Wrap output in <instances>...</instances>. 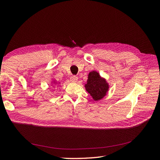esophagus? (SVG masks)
<instances>
[{
  "label": "esophagus",
  "mask_w": 160,
  "mask_h": 160,
  "mask_svg": "<svg viewBox=\"0 0 160 160\" xmlns=\"http://www.w3.org/2000/svg\"><path fill=\"white\" fill-rule=\"evenodd\" d=\"M70 80L72 81V82H76L77 81V80H78V77H77V76L75 75H72L70 77Z\"/></svg>",
  "instance_id": "esophagus-1"
}]
</instances>
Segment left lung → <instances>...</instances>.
<instances>
[{
  "label": "left lung",
  "mask_w": 160,
  "mask_h": 160,
  "mask_svg": "<svg viewBox=\"0 0 160 160\" xmlns=\"http://www.w3.org/2000/svg\"><path fill=\"white\" fill-rule=\"evenodd\" d=\"M85 88L94 101H98L107 95L109 85L106 79L101 77L98 71H92L88 75Z\"/></svg>",
  "instance_id": "8db88e82"
}]
</instances>
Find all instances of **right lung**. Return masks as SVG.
<instances>
[{
    "instance_id": "right-lung-1",
    "label": "right lung",
    "mask_w": 160,
    "mask_h": 160,
    "mask_svg": "<svg viewBox=\"0 0 160 160\" xmlns=\"http://www.w3.org/2000/svg\"><path fill=\"white\" fill-rule=\"evenodd\" d=\"M60 83L59 82H58V81H55V80H53L52 81V82L51 83V86L52 85H53V86H56L57 85H59Z\"/></svg>"
}]
</instances>
